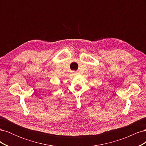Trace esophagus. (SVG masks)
Masks as SVG:
<instances>
[{
	"label": "esophagus",
	"mask_w": 146,
	"mask_h": 146,
	"mask_svg": "<svg viewBox=\"0 0 146 146\" xmlns=\"http://www.w3.org/2000/svg\"><path fill=\"white\" fill-rule=\"evenodd\" d=\"M73 72H74V74H78V72H77V71H73Z\"/></svg>",
	"instance_id": "34e87169"
}]
</instances>
